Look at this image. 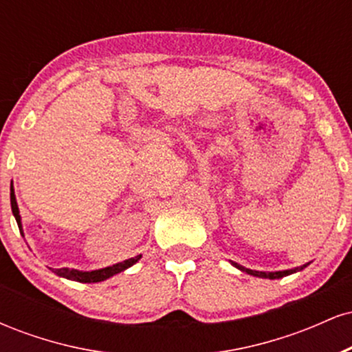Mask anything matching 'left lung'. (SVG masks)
Returning a JSON list of instances; mask_svg holds the SVG:
<instances>
[{
	"label": "left lung",
	"instance_id": "left-lung-1",
	"mask_svg": "<svg viewBox=\"0 0 352 352\" xmlns=\"http://www.w3.org/2000/svg\"><path fill=\"white\" fill-rule=\"evenodd\" d=\"M233 266H236L238 270H241V272L248 273V274H253V276H258V278H268V280H278V278H283V276H288V274H293L296 272H301L302 268H306L308 263L302 265V266H298V268H293V270H283V272H254V270H248L245 268V266L235 263V261H232Z\"/></svg>",
	"mask_w": 352,
	"mask_h": 352
}]
</instances>
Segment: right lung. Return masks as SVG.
Returning <instances> with one entry per match:
<instances>
[{
    "instance_id": "add662e5",
    "label": "right lung",
    "mask_w": 352,
    "mask_h": 352,
    "mask_svg": "<svg viewBox=\"0 0 352 352\" xmlns=\"http://www.w3.org/2000/svg\"><path fill=\"white\" fill-rule=\"evenodd\" d=\"M11 210H13V215L18 221L19 232H23V225H21V217H19V208L18 204H16V197L13 192V187H11ZM142 258V254H137L134 258H129V260L120 261V263H116L112 266H107V268H100V270H94V272H79V270H72V268H59V270H52L58 276L67 278V280L72 281H79V283H99L107 280V278L114 276V274L124 272V270L131 268L132 265H135L137 261Z\"/></svg>"
}]
</instances>
